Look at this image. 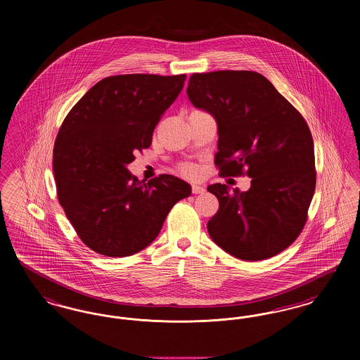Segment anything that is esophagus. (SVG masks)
Returning <instances> with one entry per match:
<instances>
[{
	"label": "esophagus",
	"instance_id": "1",
	"mask_svg": "<svg viewBox=\"0 0 360 360\" xmlns=\"http://www.w3.org/2000/svg\"><path fill=\"white\" fill-rule=\"evenodd\" d=\"M191 193L193 194H204L205 193V188L201 185H193L191 186Z\"/></svg>",
	"mask_w": 360,
	"mask_h": 360
}]
</instances>
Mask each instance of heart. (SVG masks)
<instances>
[{"mask_svg":"<svg viewBox=\"0 0 360 360\" xmlns=\"http://www.w3.org/2000/svg\"><path fill=\"white\" fill-rule=\"evenodd\" d=\"M184 174H186L188 176H194L195 174H197V170H195V167H193V166H185L184 167Z\"/></svg>","mask_w":360,"mask_h":360,"instance_id":"1","label":"heart"}]
</instances>
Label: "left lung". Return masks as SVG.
<instances>
[{
    "label": "left lung",
    "mask_w": 360,
    "mask_h": 360,
    "mask_svg": "<svg viewBox=\"0 0 360 360\" xmlns=\"http://www.w3.org/2000/svg\"><path fill=\"white\" fill-rule=\"evenodd\" d=\"M188 100L217 121L214 163L220 175L251 178L248 191L214 184L219 200L207 232L225 252L263 260L286 250L308 219L314 188V146L308 124L273 84L255 71L190 77Z\"/></svg>",
    "instance_id": "1"
}]
</instances>
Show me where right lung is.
<instances>
[{"label": "right lung", "mask_w": 360, "mask_h": 360, "mask_svg": "<svg viewBox=\"0 0 360 360\" xmlns=\"http://www.w3.org/2000/svg\"><path fill=\"white\" fill-rule=\"evenodd\" d=\"M186 75L106 77L72 106L53 146L58 200L79 239L105 257L134 255L159 235L172 206L191 194L162 174L140 182L127 166L148 148L155 125Z\"/></svg>", "instance_id": "right-lung-1"}]
</instances>
